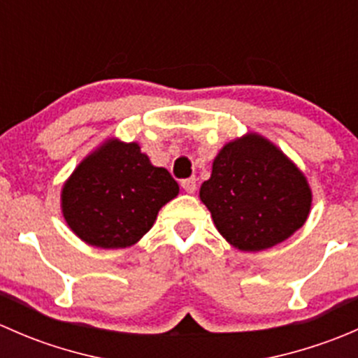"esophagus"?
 Wrapping results in <instances>:
<instances>
[{"instance_id": "obj_1", "label": "esophagus", "mask_w": 358, "mask_h": 358, "mask_svg": "<svg viewBox=\"0 0 358 358\" xmlns=\"http://www.w3.org/2000/svg\"><path fill=\"white\" fill-rule=\"evenodd\" d=\"M182 189L185 190L187 194H194V192H196V189H197V180L194 178V176L182 180Z\"/></svg>"}]
</instances>
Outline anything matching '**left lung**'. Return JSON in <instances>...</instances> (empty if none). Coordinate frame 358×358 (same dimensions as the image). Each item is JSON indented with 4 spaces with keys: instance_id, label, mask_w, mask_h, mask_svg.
Listing matches in <instances>:
<instances>
[{
    "instance_id": "8db88e82",
    "label": "left lung",
    "mask_w": 358,
    "mask_h": 358,
    "mask_svg": "<svg viewBox=\"0 0 358 358\" xmlns=\"http://www.w3.org/2000/svg\"><path fill=\"white\" fill-rule=\"evenodd\" d=\"M218 232L241 251L282 243L306 222L312 190L303 173L263 136L227 143L201 185Z\"/></svg>"
}]
</instances>
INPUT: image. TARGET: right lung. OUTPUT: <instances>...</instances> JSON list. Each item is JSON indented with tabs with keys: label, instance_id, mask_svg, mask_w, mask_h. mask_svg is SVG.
Listing matches in <instances>:
<instances>
[{
	"label": "right lung",
	"instance_id": "1",
	"mask_svg": "<svg viewBox=\"0 0 358 358\" xmlns=\"http://www.w3.org/2000/svg\"><path fill=\"white\" fill-rule=\"evenodd\" d=\"M178 196L168 169L150 164L138 143L109 140L90 154L62 189V213L72 232L92 246L128 248Z\"/></svg>",
	"mask_w": 358,
	"mask_h": 358
}]
</instances>
